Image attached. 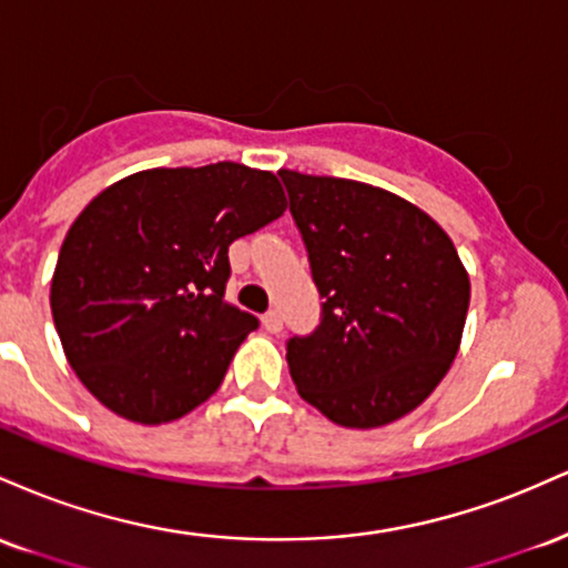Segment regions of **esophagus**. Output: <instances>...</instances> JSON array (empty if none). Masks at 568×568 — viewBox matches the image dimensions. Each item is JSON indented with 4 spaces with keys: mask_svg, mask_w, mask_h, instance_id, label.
Instances as JSON below:
<instances>
[{
    "mask_svg": "<svg viewBox=\"0 0 568 568\" xmlns=\"http://www.w3.org/2000/svg\"><path fill=\"white\" fill-rule=\"evenodd\" d=\"M262 325H264L266 331H270V334H277V331L283 328V317H280L277 310H270V312H266V315L262 317Z\"/></svg>",
    "mask_w": 568,
    "mask_h": 568,
    "instance_id": "34e87169",
    "label": "esophagus"
}]
</instances>
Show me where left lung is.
Masks as SVG:
<instances>
[{
	"label": "left lung",
	"mask_w": 568,
	"mask_h": 568,
	"mask_svg": "<svg viewBox=\"0 0 568 568\" xmlns=\"http://www.w3.org/2000/svg\"><path fill=\"white\" fill-rule=\"evenodd\" d=\"M277 175L323 298L315 334L288 338L291 379L336 425H389L452 368L470 306L465 264L438 221L387 189Z\"/></svg>",
	"instance_id": "8db88e82"
}]
</instances>
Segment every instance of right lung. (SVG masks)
I'll return each mask as SVG.
<instances>
[{
  "label": "right lung",
  "instance_id": "right-lung-1",
  "mask_svg": "<svg viewBox=\"0 0 568 568\" xmlns=\"http://www.w3.org/2000/svg\"><path fill=\"white\" fill-rule=\"evenodd\" d=\"M270 171L152 168L103 189L63 240L50 310L88 393L139 425L181 419L219 389L258 321L224 302L230 245L283 216Z\"/></svg>",
  "mask_w": 568,
  "mask_h": 568
}]
</instances>
